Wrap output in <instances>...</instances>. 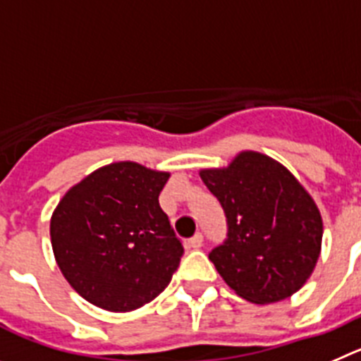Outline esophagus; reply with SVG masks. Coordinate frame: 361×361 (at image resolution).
<instances>
[{"label":"esophagus","instance_id":"esophagus-1","mask_svg":"<svg viewBox=\"0 0 361 361\" xmlns=\"http://www.w3.org/2000/svg\"><path fill=\"white\" fill-rule=\"evenodd\" d=\"M187 245H188V248H194V250L201 248V245H203V233L197 232L196 235H192L190 239H188Z\"/></svg>","mask_w":361,"mask_h":361}]
</instances>
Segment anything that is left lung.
Segmentation results:
<instances>
[{
	"label": "left lung",
	"mask_w": 361,
	"mask_h": 361,
	"mask_svg": "<svg viewBox=\"0 0 361 361\" xmlns=\"http://www.w3.org/2000/svg\"><path fill=\"white\" fill-rule=\"evenodd\" d=\"M226 217L225 241L209 253L226 284L255 304L293 295L320 255L322 217L293 174L259 152L201 171Z\"/></svg>",
	"instance_id": "1"
}]
</instances>
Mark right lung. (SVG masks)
Listing matches in <instances>:
<instances>
[{
	"mask_svg": "<svg viewBox=\"0 0 361 361\" xmlns=\"http://www.w3.org/2000/svg\"><path fill=\"white\" fill-rule=\"evenodd\" d=\"M167 173L106 165L71 187L50 223L51 248L71 288L108 311H133L173 279L183 243L161 210Z\"/></svg>",
	"mask_w": 361,
	"mask_h": 361,
	"instance_id": "add662e5",
	"label": "right lung"
}]
</instances>
